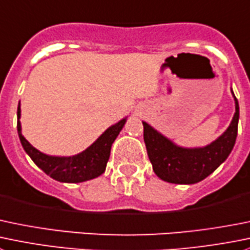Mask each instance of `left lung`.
I'll use <instances>...</instances> for the list:
<instances>
[{
	"label": "left lung",
	"mask_w": 250,
	"mask_h": 250,
	"mask_svg": "<svg viewBox=\"0 0 250 250\" xmlns=\"http://www.w3.org/2000/svg\"><path fill=\"white\" fill-rule=\"evenodd\" d=\"M224 134L211 144L203 147H182L162 135L156 129L143 122L144 142L152 169L162 181L174 184H194L211 174L231 154L238 132L239 105Z\"/></svg>",
	"instance_id": "left-lung-1"
}]
</instances>
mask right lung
I'll return each mask as SVG.
<instances>
[{
	"label": "right lung",
	"instance_id": "right-lung-1",
	"mask_svg": "<svg viewBox=\"0 0 250 250\" xmlns=\"http://www.w3.org/2000/svg\"><path fill=\"white\" fill-rule=\"evenodd\" d=\"M18 120L21 118V107L18 106ZM127 118H123L116 125L105 130L88 149L73 156H50L39 151L21 134V125L18 121L19 139L26 154L51 178L64 183H79L93 179L103 174L106 169L111 146L122 130Z\"/></svg>",
	"mask_w": 250,
	"mask_h": 250
}]
</instances>
